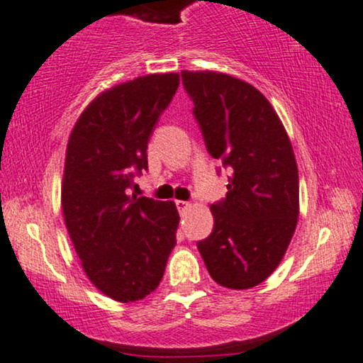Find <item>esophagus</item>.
I'll return each mask as SVG.
<instances>
[{
    "label": "esophagus",
    "instance_id": "1",
    "mask_svg": "<svg viewBox=\"0 0 363 363\" xmlns=\"http://www.w3.org/2000/svg\"><path fill=\"white\" fill-rule=\"evenodd\" d=\"M176 206H177V209H179V213H184V211L189 208V203H187V201H176Z\"/></svg>",
    "mask_w": 363,
    "mask_h": 363
}]
</instances>
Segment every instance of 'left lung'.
Masks as SVG:
<instances>
[{
  "mask_svg": "<svg viewBox=\"0 0 363 363\" xmlns=\"http://www.w3.org/2000/svg\"><path fill=\"white\" fill-rule=\"evenodd\" d=\"M206 147L233 169L211 206L214 229L197 242L216 283L247 290L281 263L300 214L298 166L277 110L253 85L221 72L182 70Z\"/></svg>",
  "mask_w": 363,
  "mask_h": 363,
  "instance_id": "left-lung-1",
  "label": "left lung"
}]
</instances>
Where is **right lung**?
<instances>
[{"label": "right lung", "instance_id": "add662e5", "mask_svg": "<svg viewBox=\"0 0 363 363\" xmlns=\"http://www.w3.org/2000/svg\"><path fill=\"white\" fill-rule=\"evenodd\" d=\"M179 86V73H150L104 90L68 137L62 181L63 219L91 284L128 303L150 295L176 246L174 201L128 196L147 169L155 122Z\"/></svg>", "mask_w": 363, "mask_h": 363}]
</instances>
